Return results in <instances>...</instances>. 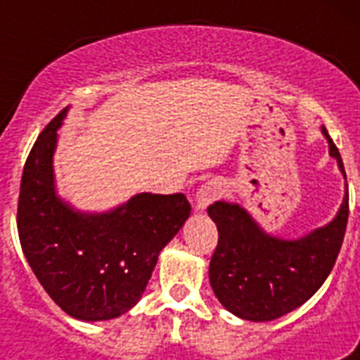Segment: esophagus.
Masks as SVG:
<instances>
[{
    "label": "esophagus",
    "mask_w": 360,
    "mask_h": 360,
    "mask_svg": "<svg viewBox=\"0 0 360 360\" xmlns=\"http://www.w3.org/2000/svg\"><path fill=\"white\" fill-rule=\"evenodd\" d=\"M219 195H221V186L218 182H212L211 180V182L202 184L198 191H196V211H205Z\"/></svg>",
    "instance_id": "obj_1"
}]
</instances>
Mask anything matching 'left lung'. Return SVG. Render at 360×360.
<instances>
[{
    "label": "left lung",
    "instance_id": "left-lung-1",
    "mask_svg": "<svg viewBox=\"0 0 360 360\" xmlns=\"http://www.w3.org/2000/svg\"><path fill=\"white\" fill-rule=\"evenodd\" d=\"M323 135L346 178L339 149L326 128ZM207 212L218 229L209 265L216 297L241 319L272 321L307 303L332 272L348 224V184L335 218L299 240L270 236L238 203L214 202Z\"/></svg>",
    "mask_w": 360,
    "mask_h": 360
}]
</instances>
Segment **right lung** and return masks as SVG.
<instances>
[{"mask_svg":"<svg viewBox=\"0 0 360 360\" xmlns=\"http://www.w3.org/2000/svg\"><path fill=\"white\" fill-rule=\"evenodd\" d=\"M63 110L37 136L21 176L18 232L28 265L68 316L108 321L135 307L158 254L182 229L191 203L182 193H141L108 212H81L53 180Z\"/></svg>","mask_w":360,"mask_h":360,"instance_id":"add662e5","label":"right lung"}]
</instances>
